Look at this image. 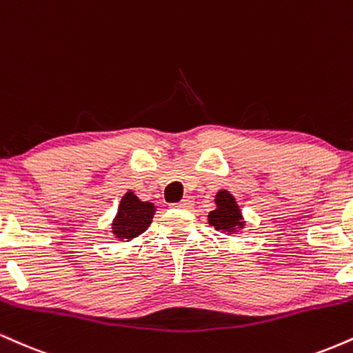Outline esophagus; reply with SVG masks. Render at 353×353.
Returning <instances> with one entry per match:
<instances>
[{
    "label": "esophagus",
    "instance_id": "34e87169",
    "mask_svg": "<svg viewBox=\"0 0 353 353\" xmlns=\"http://www.w3.org/2000/svg\"><path fill=\"white\" fill-rule=\"evenodd\" d=\"M194 205V201H192V197H184V199H182L181 202H177L176 204V208H179V209H190Z\"/></svg>",
    "mask_w": 353,
    "mask_h": 353
}]
</instances>
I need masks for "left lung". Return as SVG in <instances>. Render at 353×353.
Here are the masks:
<instances>
[{
	"instance_id": "left-lung-1",
	"label": "left lung",
	"mask_w": 353,
	"mask_h": 353,
	"mask_svg": "<svg viewBox=\"0 0 353 353\" xmlns=\"http://www.w3.org/2000/svg\"><path fill=\"white\" fill-rule=\"evenodd\" d=\"M217 209L209 214V224L222 232H237L244 228V219L236 199L229 190H221L216 196Z\"/></svg>"
}]
</instances>
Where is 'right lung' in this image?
I'll return each instance as SVG.
<instances>
[{
    "mask_svg": "<svg viewBox=\"0 0 353 353\" xmlns=\"http://www.w3.org/2000/svg\"><path fill=\"white\" fill-rule=\"evenodd\" d=\"M154 212L156 208L152 202H143L129 190L121 199L119 209L112 221V234L116 239H125V242L141 236L151 225Z\"/></svg>",
    "mask_w": 353,
    "mask_h": 353,
    "instance_id": "add662e5",
    "label": "right lung"
}]
</instances>
